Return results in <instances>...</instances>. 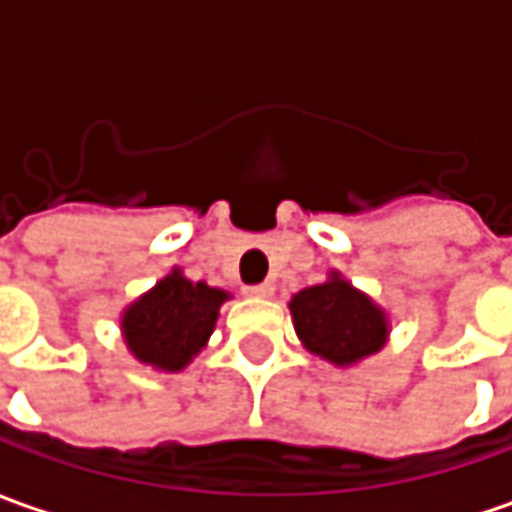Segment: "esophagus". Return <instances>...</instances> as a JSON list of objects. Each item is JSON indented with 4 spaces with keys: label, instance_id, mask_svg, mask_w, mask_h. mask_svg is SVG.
Listing matches in <instances>:
<instances>
[{
    "label": "esophagus",
    "instance_id": "obj_1",
    "mask_svg": "<svg viewBox=\"0 0 512 512\" xmlns=\"http://www.w3.org/2000/svg\"><path fill=\"white\" fill-rule=\"evenodd\" d=\"M243 294H246V297H252V300H266V297H271V294H274V285L271 283L246 285V288H243Z\"/></svg>",
    "mask_w": 512,
    "mask_h": 512
}]
</instances>
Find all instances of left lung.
<instances>
[{
    "instance_id": "left-lung-1",
    "label": "left lung",
    "mask_w": 512,
    "mask_h": 512,
    "mask_svg": "<svg viewBox=\"0 0 512 512\" xmlns=\"http://www.w3.org/2000/svg\"><path fill=\"white\" fill-rule=\"evenodd\" d=\"M291 314L302 344L333 364H353L381 350L387 339L384 311L336 274L300 291L291 300Z\"/></svg>"
}]
</instances>
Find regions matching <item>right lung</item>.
Listing matches in <instances>:
<instances>
[{"label":"right lung","instance_id":"obj_1","mask_svg":"<svg viewBox=\"0 0 512 512\" xmlns=\"http://www.w3.org/2000/svg\"><path fill=\"white\" fill-rule=\"evenodd\" d=\"M224 300L221 288L173 271L125 311V342L139 361L176 373L207 344Z\"/></svg>","mask_w":512,"mask_h":512}]
</instances>
